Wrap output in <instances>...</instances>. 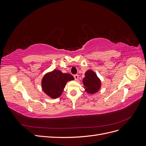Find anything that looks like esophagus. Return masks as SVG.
<instances>
[{
  "label": "esophagus",
  "mask_w": 146,
  "mask_h": 146,
  "mask_svg": "<svg viewBox=\"0 0 146 146\" xmlns=\"http://www.w3.org/2000/svg\"><path fill=\"white\" fill-rule=\"evenodd\" d=\"M74 78H75V80H78V74L74 75Z\"/></svg>",
  "instance_id": "1"
}]
</instances>
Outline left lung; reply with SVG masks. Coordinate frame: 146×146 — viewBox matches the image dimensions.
Returning <instances> with one entry per match:
<instances>
[{
	"label": "left lung",
	"instance_id": "1",
	"mask_svg": "<svg viewBox=\"0 0 146 146\" xmlns=\"http://www.w3.org/2000/svg\"><path fill=\"white\" fill-rule=\"evenodd\" d=\"M85 77L83 79V84L88 93L94 94L100 88L101 82L96 73L91 70L85 72Z\"/></svg>",
	"mask_w": 146,
	"mask_h": 146
}]
</instances>
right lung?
<instances>
[{"mask_svg":"<svg viewBox=\"0 0 146 146\" xmlns=\"http://www.w3.org/2000/svg\"><path fill=\"white\" fill-rule=\"evenodd\" d=\"M74 79V77L69 74L54 70L44 76L41 82L42 90L51 98L56 99L61 95L66 83Z\"/></svg>","mask_w":146,"mask_h":146,"instance_id":"obj_1","label":"right lung"}]
</instances>
